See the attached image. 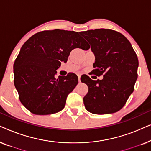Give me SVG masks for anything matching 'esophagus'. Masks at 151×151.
Segmentation results:
<instances>
[{
  "label": "esophagus",
  "mask_w": 151,
  "mask_h": 151,
  "mask_svg": "<svg viewBox=\"0 0 151 151\" xmlns=\"http://www.w3.org/2000/svg\"><path fill=\"white\" fill-rule=\"evenodd\" d=\"M78 81H79V82H80V77H81V75H80V73H78Z\"/></svg>",
  "instance_id": "obj_1"
}]
</instances>
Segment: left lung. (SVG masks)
Masks as SVG:
<instances>
[{
	"instance_id": "1",
	"label": "left lung",
	"mask_w": 151,
	"mask_h": 151,
	"mask_svg": "<svg viewBox=\"0 0 151 151\" xmlns=\"http://www.w3.org/2000/svg\"><path fill=\"white\" fill-rule=\"evenodd\" d=\"M89 42L96 61L92 72L102 80L81 77L88 91L84 97L85 108L93 114L113 113L120 110L133 92L137 78V54L126 37L108 29L80 32Z\"/></svg>"
}]
</instances>
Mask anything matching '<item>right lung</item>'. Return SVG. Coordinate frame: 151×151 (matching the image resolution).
I'll use <instances>...</instances> for the list:
<instances>
[{
  "instance_id": "right-lung-1",
  "label": "right lung",
  "mask_w": 151,
  "mask_h": 151,
  "mask_svg": "<svg viewBox=\"0 0 151 151\" xmlns=\"http://www.w3.org/2000/svg\"><path fill=\"white\" fill-rule=\"evenodd\" d=\"M75 48L90 47L78 32L58 29L37 33L22 45L14 64V85L31 113L50 115L64 109L78 78L73 73L58 78L55 74Z\"/></svg>"
}]
</instances>
